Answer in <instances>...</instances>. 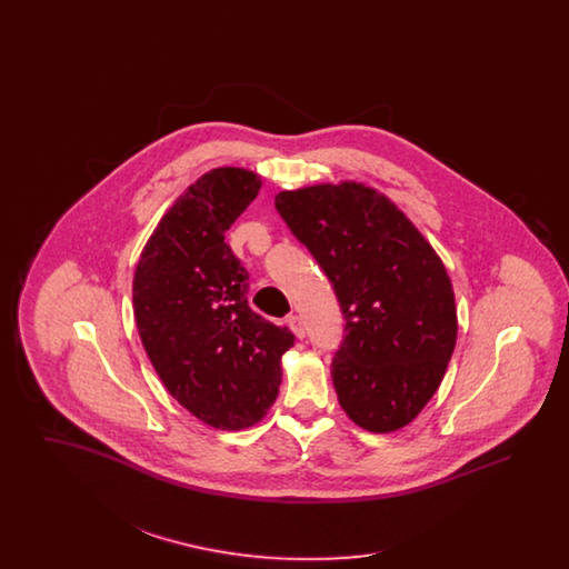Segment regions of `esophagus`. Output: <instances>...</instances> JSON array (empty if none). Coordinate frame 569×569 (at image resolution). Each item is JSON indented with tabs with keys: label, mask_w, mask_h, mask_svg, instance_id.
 <instances>
[{
	"label": "esophagus",
	"mask_w": 569,
	"mask_h": 569,
	"mask_svg": "<svg viewBox=\"0 0 569 569\" xmlns=\"http://www.w3.org/2000/svg\"><path fill=\"white\" fill-rule=\"evenodd\" d=\"M288 325H290L292 332L297 335L298 339H305V322L300 320V316H297V313L288 316Z\"/></svg>",
	"instance_id": "34e87169"
}]
</instances>
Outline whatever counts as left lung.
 I'll list each match as a JSON object with an SVG mask.
<instances>
[{
  "mask_svg": "<svg viewBox=\"0 0 569 569\" xmlns=\"http://www.w3.org/2000/svg\"><path fill=\"white\" fill-rule=\"evenodd\" d=\"M274 207L322 267L346 318L332 358L339 406L365 431L403 429L431 401L457 346L441 258L388 196L358 181L279 191Z\"/></svg>",
  "mask_w": 569,
  "mask_h": 569,
  "instance_id": "8db88e82",
  "label": "left lung"
}]
</instances>
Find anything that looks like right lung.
Segmentation results:
<instances>
[{
    "instance_id": "obj_1",
    "label": "right lung",
    "mask_w": 569,
    "mask_h": 569,
    "mask_svg": "<svg viewBox=\"0 0 569 569\" xmlns=\"http://www.w3.org/2000/svg\"><path fill=\"white\" fill-rule=\"evenodd\" d=\"M262 188L260 174L221 166L183 191L156 226L136 264L140 341L168 392L200 422L241 431L260 422L295 346L247 305L249 274L226 230Z\"/></svg>"
}]
</instances>
